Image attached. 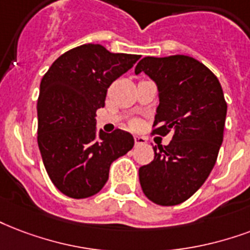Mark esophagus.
Listing matches in <instances>:
<instances>
[{
    "mask_svg": "<svg viewBox=\"0 0 250 250\" xmlns=\"http://www.w3.org/2000/svg\"><path fill=\"white\" fill-rule=\"evenodd\" d=\"M135 146H144L146 143V139L143 138V136H135Z\"/></svg>",
    "mask_w": 250,
    "mask_h": 250,
    "instance_id": "obj_1",
    "label": "esophagus"
}]
</instances>
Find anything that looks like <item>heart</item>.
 Returning a JSON list of instances; mask_svg holds the SVG:
<instances>
[{
	"label": "heart",
	"instance_id": "obj_1",
	"mask_svg": "<svg viewBox=\"0 0 250 250\" xmlns=\"http://www.w3.org/2000/svg\"><path fill=\"white\" fill-rule=\"evenodd\" d=\"M138 125H139L138 122H132V127H138Z\"/></svg>",
	"mask_w": 250,
	"mask_h": 250
}]
</instances>
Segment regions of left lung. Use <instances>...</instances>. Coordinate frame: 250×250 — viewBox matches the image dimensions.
I'll return each mask as SVG.
<instances>
[{"mask_svg": "<svg viewBox=\"0 0 250 250\" xmlns=\"http://www.w3.org/2000/svg\"><path fill=\"white\" fill-rule=\"evenodd\" d=\"M140 72L159 87L152 133H173L139 169L143 193L156 205H180L205 184L218 159L227 115L223 89L207 66L185 55L146 56L135 68Z\"/></svg>", "mask_w": 250, "mask_h": 250, "instance_id": "1", "label": "left lung"}]
</instances>
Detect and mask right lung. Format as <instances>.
<instances>
[{
    "mask_svg": "<svg viewBox=\"0 0 250 250\" xmlns=\"http://www.w3.org/2000/svg\"><path fill=\"white\" fill-rule=\"evenodd\" d=\"M139 59L89 43L62 53L43 76L38 146L48 177L66 197L83 199L101 191L112 161L132 149L128 132L97 135L95 111L104 106L108 86Z\"/></svg>",
    "mask_w": 250,
    "mask_h": 250,
    "instance_id": "right-lung-1",
    "label": "right lung"
}]
</instances>
